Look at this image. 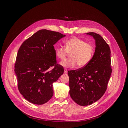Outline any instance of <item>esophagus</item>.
I'll use <instances>...</instances> for the list:
<instances>
[{"mask_svg": "<svg viewBox=\"0 0 128 128\" xmlns=\"http://www.w3.org/2000/svg\"><path fill=\"white\" fill-rule=\"evenodd\" d=\"M67 69H66V68H64V74H67Z\"/></svg>", "mask_w": 128, "mask_h": 128, "instance_id": "34e87169", "label": "esophagus"}]
</instances>
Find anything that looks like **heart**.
Listing matches in <instances>:
<instances>
[{
    "label": "heart",
    "mask_w": 128,
    "mask_h": 128,
    "mask_svg": "<svg viewBox=\"0 0 128 128\" xmlns=\"http://www.w3.org/2000/svg\"><path fill=\"white\" fill-rule=\"evenodd\" d=\"M94 52V47L91 44L77 38L66 41L64 48L58 46L55 48L56 56L61 60H64L68 54H70L69 59L60 63L62 66L67 68H74L77 64L79 67L86 66L91 61Z\"/></svg>",
    "instance_id": "b5f03b06"
}]
</instances>
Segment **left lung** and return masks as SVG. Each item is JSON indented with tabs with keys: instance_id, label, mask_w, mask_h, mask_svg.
I'll use <instances>...</instances> for the list:
<instances>
[{
	"instance_id": "left-lung-1",
	"label": "left lung",
	"mask_w": 128,
	"mask_h": 128,
	"mask_svg": "<svg viewBox=\"0 0 128 128\" xmlns=\"http://www.w3.org/2000/svg\"><path fill=\"white\" fill-rule=\"evenodd\" d=\"M86 34L96 40L94 55L86 66L68 72L69 94L80 106L89 105L102 98L106 91L112 72L109 45L100 34L94 32Z\"/></svg>"
}]
</instances>
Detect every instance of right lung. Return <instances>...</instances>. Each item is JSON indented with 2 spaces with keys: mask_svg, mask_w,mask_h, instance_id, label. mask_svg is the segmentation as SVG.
<instances>
[{
  "mask_svg": "<svg viewBox=\"0 0 128 128\" xmlns=\"http://www.w3.org/2000/svg\"><path fill=\"white\" fill-rule=\"evenodd\" d=\"M65 36L59 32L40 30L19 48L14 71L18 91L28 102L42 104L53 96V83L64 72V67L56 63L53 45Z\"/></svg>",
  "mask_w": 128,
  "mask_h": 128,
  "instance_id": "add662e5",
  "label": "right lung"
}]
</instances>
